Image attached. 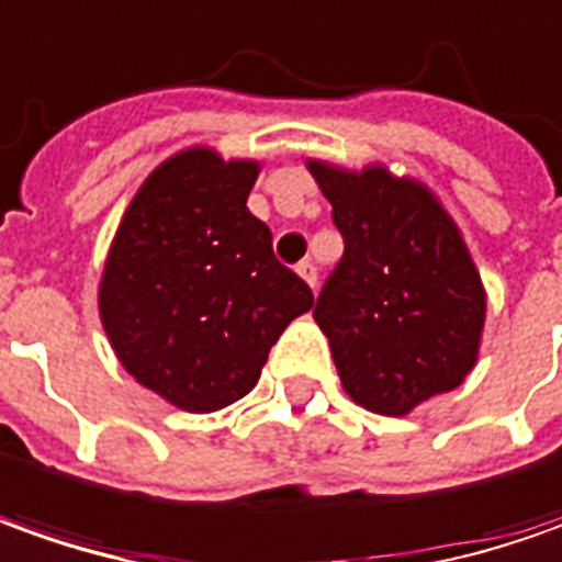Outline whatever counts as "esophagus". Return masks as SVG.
I'll return each mask as SVG.
<instances>
[{
    "label": "esophagus",
    "instance_id": "34e87169",
    "mask_svg": "<svg viewBox=\"0 0 562 562\" xmlns=\"http://www.w3.org/2000/svg\"><path fill=\"white\" fill-rule=\"evenodd\" d=\"M295 270H299V277L304 282H307V285H311V289H317V267H314V263L311 261H301L299 267H295Z\"/></svg>",
    "mask_w": 562,
    "mask_h": 562
}]
</instances>
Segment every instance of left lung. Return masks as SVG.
Here are the masks:
<instances>
[{"label":"left lung","mask_w":562,"mask_h":562,"mask_svg":"<svg viewBox=\"0 0 562 562\" xmlns=\"http://www.w3.org/2000/svg\"><path fill=\"white\" fill-rule=\"evenodd\" d=\"M345 255L314 319L341 389L360 407L404 416L457 389L479 360L485 285L436 192L385 165L363 170L311 158Z\"/></svg>","instance_id":"1"}]
</instances>
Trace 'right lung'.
<instances>
[{
    "label": "right lung",
    "instance_id": "obj_1",
    "mask_svg": "<svg viewBox=\"0 0 562 562\" xmlns=\"http://www.w3.org/2000/svg\"><path fill=\"white\" fill-rule=\"evenodd\" d=\"M261 173L192 146L155 167L108 248L99 317L124 370L186 414L245 397L282 329L314 307L248 211Z\"/></svg>",
    "mask_w": 562,
    "mask_h": 562
}]
</instances>
